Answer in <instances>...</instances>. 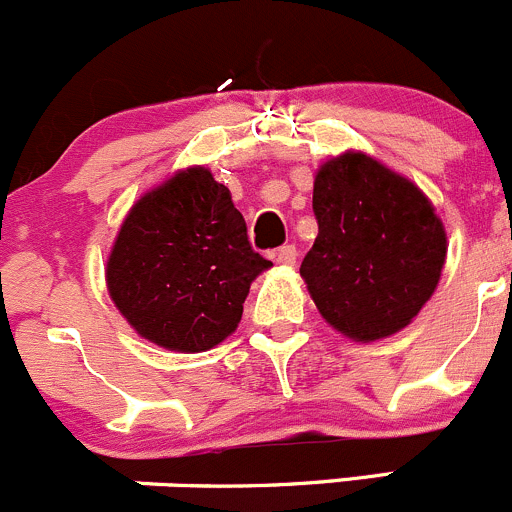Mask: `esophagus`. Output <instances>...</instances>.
<instances>
[{"mask_svg": "<svg viewBox=\"0 0 512 512\" xmlns=\"http://www.w3.org/2000/svg\"><path fill=\"white\" fill-rule=\"evenodd\" d=\"M296 256H299V251H296V246H284L276 251V261L284 266H294L296 264Z\"/></svg>", "mask_w": 512, "mask_h": 512, "instance_id": "34e87169", "label": "esophagus"}]
</instances>
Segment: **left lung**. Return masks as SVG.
Instances as JSON below:
<instances>
[{
    "instance_id": "left-lung-1",
    "label": "left lung",
    "mask_w": 512,
    "mask_h": 512,
    "mask_svg": "<svg viewBox=\"0 0 512 512\" xmlns=\"http://www.w3.org/2000/svg\"><path fill=\"white\" fill-rule=\"evenodd\" d=\"M319 236L301 261L316 309L357 342L389 337L425 306L445 266V228L417 186L362 153L314 180Z\"/></svg>"
}]
</instances>
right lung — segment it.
<instances>
[{
    "mask_svg": "<svg viewBox=\"0 0 512 512\" xmlns=\"http://www.w3.org/2000/svg\"><path fill=\"white\" fill-rule=\"evenodd\" d=\"M269 266L251 248L231 191L211 170L188 168L130 208L107 289L140 337L206 352L236 329L251 281Z\"/></svg>",
    "mask_w": 512,
    "mask_h": 512,
    "instance_id": "1",
    "label": "right lung"
}]
</instances>
